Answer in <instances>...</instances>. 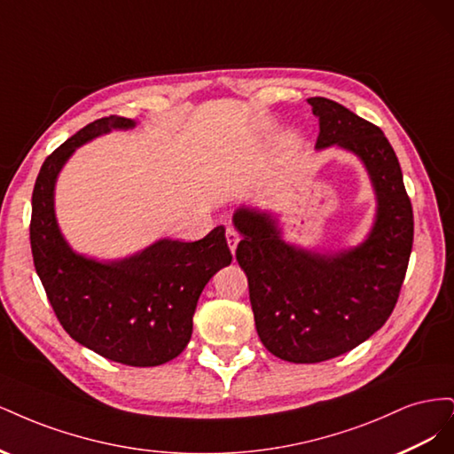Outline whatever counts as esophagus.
<instances>
[{"mask_svg": "<svg viewBox=\"0 0 454 454\" xmlns=\"http://www.w3.org/2000/svg\"><path fill=\"white\" fill-rule=\"evenodd\" d=\"M225 237H227L229 250H231L232 254H235L237 246H239V242H240V235H239V232H237L235 229H227V231H225Z\"/></svg>", "mask_w": 454, "mask_h": 454, "instance_id": "34e87169", "label": "esophagus"}]
</instances>
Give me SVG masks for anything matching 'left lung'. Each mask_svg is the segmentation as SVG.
<instances>
[{
    "instance_id": "obj_1",
    "label": "left lung",
    "mask_w": 454,
    "mask_h": 454,
    "mask_svg": "<svg viewBox=\"0 0 454 454\" xmlns=\"http://www.w3.org/2000/svg\"><path fill=\"white\" fill-rule=\"evenodd\" d=\"M320 121L316 149L358 157L377 199L375 222L354 248L316 252L282 239L278 217L240 206L237 261L248 277L257 335L280 360L318 364L373 335L392 314L413 248V208L382 130L333 100H307Z\"/></svg>"
}]
</instances>
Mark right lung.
Listing matches in <instances>:
<instances>
[{"instance_id": "1", "label": "right lung", "mask_w": 454, "mask_h": 454, "mask_svg": "<svg viewBox=\"0 0 454 454\" xmlns=\"http://www.w3.org/2000/svg\"><path fill=\"white\" fill-rule=\"evenodd\" d=\"M132 119L90 122L45 159L32 195L30 244L37 277L62 327L104 358L153 367L180 356L193 333L197 301L232 255L219 225L197 242L160 239L134 255L98 261L77 254L54 214V187L75 149Z\"/></svg>"}]
</instances>
